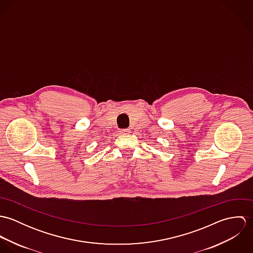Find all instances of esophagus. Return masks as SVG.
Returning <instances> with one entry per match:
<instances>
[{
	"mask_svg": "<svg viewBox=\"0 0 253 253\" xmlns=\"http://www.w3.org/2000/svg\"><path fill=\"white\" fill-rule=\"evenodd\" d=\"M121 132H122V133H125V134H127V133L130 132V129H128V128H126V129H122Z\"/></svg>",
	"mask_w": 253,
	"mask_h": 253,
	"instance_id": "obj_1",
	"label": "esophagus"
}]
</instances>
